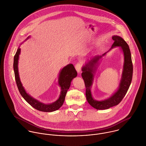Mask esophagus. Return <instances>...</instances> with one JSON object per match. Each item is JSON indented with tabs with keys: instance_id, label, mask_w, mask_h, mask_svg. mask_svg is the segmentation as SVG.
<instances>
[{
	"instance_id": "esophagus-1",
	"label": "esophagus",
	"mask_w": 146,
	"mask_h": 146,
	"mask_svg": "<svg viewBox=\"0 0 146 146\" xmlns=\"http://www.w3.org/2000/svg\"><path fill=\"white\" fill-rule=\"evenodd\" d=\"M75 68H76V70L78 73H80L81 68V64L79 62L77 63L75 66Z\"/></svg>"
}]
</instances>
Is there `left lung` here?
Returning a JSON list of instances; mask_svg holds the SVG:
<instances>
[{
	"mask_svg": "<svg viewBox=\"0 0 146 146\" xmlns=\"http://www.w3.org/2000/svg\"><path fill=\"white\" fill-rule=\"evenodd\" d=\"M114 41L111 48L119 46L124 56V64L122 77L117 90L109 98L102 100H96L92 96L91 88L94 80V74L100 60L108 51L102 56H95L88 60L82 68V77L86 86V97L88 103L97 110H105L118 105L125 96L131 83L133 73V65L129 46L127 42L120 36L114 35L112 37Z\"/></svg>",
	"mask_w": 146,
	"mask_h": 146,
	"instance_id": "obj_1",
	"label": "left lung"
}]
</instances>
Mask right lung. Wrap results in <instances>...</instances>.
I'll return each mask as SVG.
<instances>
[{
  "instance_id": "add662e5",
  "label": "right lung",
  "mask_w": 146,
  "mask_h": 146,
  "mask_svg": "<svg viewBox=\"0 0 146 146\" xmlns=\"http://www.w3.org/2000/svg\"><path fill=\"white\" fill-rule=\"evenodd\" d=\"M29 37L30 36H28L25 41L28 40ZM20 51L21 50L19 46L13 58V70L15 80L20 94L31 106L37 110L43 112H52L58 110L64 104L65 96L70 88L72 80L77 76V72L76 70L73 65L69 64L64 66L60 70L58 80V84L61 88V93L59 98L53 103L45 104L31 96L27 93L25 89L23 86V85L20 81L18 69V62Z\"/></svg>"
}]
</instances>
